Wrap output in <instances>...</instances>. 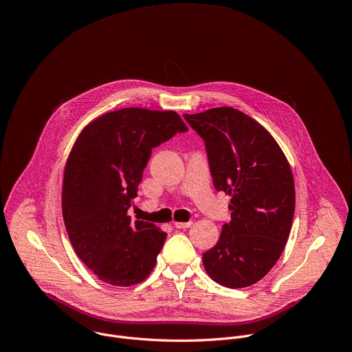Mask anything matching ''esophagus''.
<instances>
[{
	"instance_id": "34e87169",
	"label": "esophagus",
	"mask_w": 352,
	"mask_h": 352,
	"mask_svg": "<svg viewBox=\"0 0 352 352\" xmlns=\"http://www.w3.org/2000/svg\"><path fill=\"white\" fill-rule=\"evenodd\" d=\"M192 225V221H188V222H174V226L178 228V229H182V228H189Z\"/></svg>"
}]
</instances>
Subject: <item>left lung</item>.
I'll return each mask as SVG.
<instances>
[{"label":"left lung","instance_id":"obj_1","mask_svg":"<svg viewBox=\"0 0 352 352\" xmlns=\"http://www.w3.org/2000/svg\"><path fill=\"white\" fill-rule=\"evenodd\" d=\"M204 140L212 184L229 195L230 221L203 254L208 276L229 289L261 280L290 235L296 192L290 164L270 131L230 106L184 114Z\"/></svg>","mask_w":352,"mask_h":352}]
</instances>
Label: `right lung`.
Instances as JSON below:
<instances>
[{"label":"right lung","mask_w":352,"mask_h":352,"mask_svg":"<svg viewBox=\"0 0 352 352\" xmlns=\"http://www.w3.org/2000/svg\"><path fill=\"white\" fill-rule=\"evenodd\" d=\"M174 110L107 111L77 137L65 167L62 212L80 260L111 286L129 287L153 271L167 233L129 208L152 149L186 131Z\"/></svg>","instance_id":"right-lung-1"}]
</instances>
